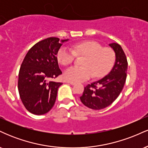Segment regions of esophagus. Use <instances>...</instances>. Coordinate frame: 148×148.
<instances>
[{
    "label": "esophagus",
    "mask_w": 148,
    "mask_h": 148,
    "mask_svg": "<svg viewBox=\"0 0 148 148\" xmlns=\"http://www.w3.org/2000/svg\"><path fill=\"white\" fill-rule=\"evenodd\" d=\"M67 84H71V85H74V84H75V83L73 82V81H67Z\"/></svg>",
    "instance_id": "esophagus-1"
}]
</instances>
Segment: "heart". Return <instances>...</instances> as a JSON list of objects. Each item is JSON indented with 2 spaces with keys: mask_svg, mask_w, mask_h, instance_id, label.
I'll use <instances>...</instances> for the list:
<instances>
[{
  "mask_svg": "<svg viewBox=\"0 0 148 148\" xmlns=\"http://www.w3.org/2000/svg\"><path fill=\"white\" fill-rule=\"evenodd\" d=\"M76 55L86 56L83 62L85 67L72 66L66 69L64 76L66 79L80 82L89 79L92 76L99 78L110 71L115 62V53L111 49L103 48L98 42L85 41L76 44L72 49L62 47L57 53L59 62L63 65L71 64Z\"/></svg>",
  "mask_w": 148,
  "mask_h": 148,
  "instance_id": "obj_1",
  "label": "heart"
}]
</instances>
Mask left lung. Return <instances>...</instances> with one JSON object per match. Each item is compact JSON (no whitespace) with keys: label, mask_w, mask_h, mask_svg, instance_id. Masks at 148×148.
Masks as SVG:
<instances>
[{"label":"left lung","mask_w":148,"mask_h":148,"mask_svg":"<svg viewBox=\"0 0 148 148\" xmlns=\"http://www.w3.org/2000/svg\"><path fill=\"white\" fill-rule=\"evenodd\" d=\"M115 53L114 65L106 76L88 85L84 88L81 102L94 110H100L111 105L120 94L125 84L127 73V60L121 46L109 44Z\"/></svg>","instance_id":"1"}]
</instances>
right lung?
<instances>
[{
  "instance_id": "obj_1",
  "label": "right lung",
  "mask_w": 148,
  "mask_h": 148,
  "mask_svg": "<svg viewBox=\"0 0 148 148\" xmlns=\"http://www.w3.org/2000/svg\"><path fill=\"white\" fill-rule=\"evenodd\" d=\"M69 40L49 37L37 42L28 51L18 73V90L22 102L35 115L48 113L56 99L62 83L54 82L62 74L57 53L62 43Z\"/></svg>"
}]
</instances>
